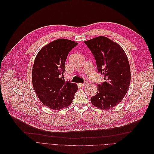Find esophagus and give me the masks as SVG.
<instances>
[{"label":"esophagus","mask_w":154,"mask_h":154,"mask_svg":"<svg viewBox=\"0 0 154 154\" xmlns=\"http://www.w3.org/2000/svg\"><path fill=\"white\" fill-rule=\"evenodd\" d=\"M87 81H85V82H84L83 83H80V86H85V85H86L87 84Z\"/></svg>","instance_id":"34e87169"}]
</instances>
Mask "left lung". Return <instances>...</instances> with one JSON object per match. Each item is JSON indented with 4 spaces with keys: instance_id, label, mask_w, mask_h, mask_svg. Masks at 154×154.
Wrapping results in <instances>:
<instances>
[{
    "instance_id": "1",
    "label": "left lung",
    "mask_w": 154,
    "mask_h": 154,
    "mask_svg": "<svg viewBox=\"0 0 154 154\" xmlns=\"http://www.w3.org/2000/svg\"><path fill=\"white\" fill-rule=\"evenodd\" d=\"M85 44L94 55L97 71L105 80L97 85L91 103L99 109H110L122 101L128 89L131 73L127 54L119 44L105 36L88 40Z\"/></svg>"
}]
</instances>
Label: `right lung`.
<instances>
[{
  "label": "right lung",
  "instance_id": "obj_1",
  "mask_svg": "<svg viewBox=\"0 0 154 154\" xmlns=\"http://www.w3.org/2000/svg\"><path fill=\"white\" fill-rule=\"evenodd\" d=\"M78 45L67 39H58L37 54L32 70V82L39 100L49 108L59 110L71 105L78 86L61 78L69 53Z\"/></svg>",
  "mask_w": 154,
  "mask_h": 154
}]
</instances>
